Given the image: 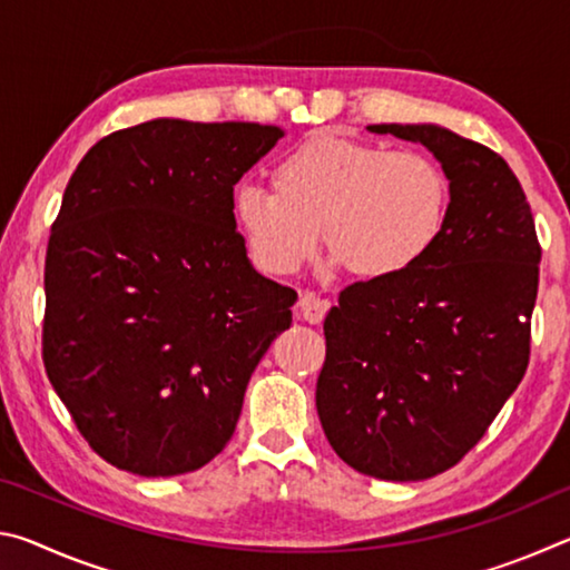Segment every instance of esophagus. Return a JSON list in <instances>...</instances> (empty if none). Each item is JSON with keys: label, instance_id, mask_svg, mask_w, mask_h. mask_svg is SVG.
I'll return each mask as SVG.
<instances>
[{"label": "esophagus", "instance_id": "34e87169", "mask_svg": "<svg viewBox=\"0 0 570 570\" xmlns=\"http://www.w3.org/2000/svg\"><path fill=\"white\" fill-rule=\"evenodd\" d=\"M298 312H302L306 322L320 324L326 316V312H330V302L314 292H304L302 296H298Z\"/></svg>", "mask_w": 570, "mask_h": 570}]
</instances>
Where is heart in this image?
<instances>
[{
  "instance_id": "heart-1",
  "label": "heart",
  "mask_w": 570,
  "mask_h": 570,
  "mask_svg": "<svg viewBox=\"0 0 570 570\" xmlns=\"http://www.w3.org/2000/svg\"><path fill=\"white\" fill-rule=\"evenodd\" d=\"M272 183L236 190V220L274 274L298 272L324 230L346 272L384 282L424 262L448 224V173L422 150L314 132L278 158Z\"/></svg>"
}]
</instances>
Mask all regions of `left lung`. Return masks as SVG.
I'll return each mask as SVG.
<instances>
[{
    "mask_svg": "<svg viewBox=\"0 0 570 570\" xmlns=\"http://www.w3.org/2000/svg\"><path fill=\"white\" fill-rule=\"evenodd\" d=\"M422 142L450 180L448 224L407 274L356 282L324 320V435L380 480H428L468 455L530 362L540 244L495 150L438 125H370Z\"/></svg>",
    "mask_w": 570,
    "mask_h": 570,
    "instance_id": "1",
    "label": "left lung"
}]
</instances>
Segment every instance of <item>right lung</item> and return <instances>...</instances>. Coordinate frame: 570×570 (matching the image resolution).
Listing matches in <instances>:
<instances>
[{"label":"right lung","instance_id":"obj_1","mask_svg":"<svg viewBox=\"0 0 570 570\" xmlns=\"http://www.w3.org/2000/svg\"><path fill=\"white\" fill-rule=\"evenodd\" d=\"M276 125L150 120L105 135L67 183L45 258L42 362L118 470L170 478L226 448L296 292L258 276L234 186Z\"/></svg>","mask_w":570,"mask_h":570}]
</instances>
